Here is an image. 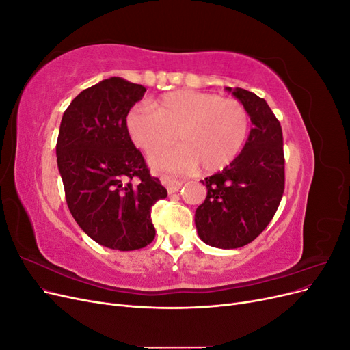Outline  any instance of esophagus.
<instances>
[{"label": "esophagus", "instance_id": "obj_1", "mask_svg": "<svg viewBox=\"0 0 350 350\" xmlns=\"http://www.w3.org/2000/svg\"><path fill=\"white\" fill-rule=\"evenodd\" d=\"M161 179H162V183L166 187L169 194L178 193L179 188L183 187V181H179V179H175V178H171V176H162Z\"/></svg>", "mask_w": 350, "mask_h": 350}]
</instances>
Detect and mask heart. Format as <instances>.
<instances>
[{"label": "heart", "instance_id": "1", "mask_svg": "<svg viewBox=\"0 0 350 350\" xmlns=\"http://www.w3.org/2000/svg\"><path fill=\"white\" fill-rule=\"evenodd\" d=\"M125 126L133 143L146 153L169 146L175 139L181 143L176 149L150 156L157 169L184 171L200 165L211 174L239 156L248 140L251 116L238 99L178 90L163 94L152 107L135 105L125 116Z\"/></svg>", "mask_w": 350, "mask_h": 350}]
</instances>
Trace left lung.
Wrapping results in <instances>:
<instances>
[{
	"instance_id": "left-lung-1",
	"label": "left lung",
	"mask_w": 350,
	"mask_h": 350,
	"mask_svg": "<svg viewBox=\"0 0 350 350\" xmlns=\"http://www.w3.org/2000/svg\"><path fill=\"white\" fill-rule=\"evenodd\" d=\"M245 105L252 122L239 156L224 171L204 178V203L196 210L198 237L207 245L232 250L247 245L267 228L284 191L283 134L262 98L226 88Z\"/></svg>"
}]
</instances>
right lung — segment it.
Returning <instances> with one entry per match:
<instances>
[{"mask_svg": "<svg viewBox=\"0 0 350 350\" xmlns=\"http://www.w3.org/2000/svg\"><path fill=\"white\" fill-rule=\"evenodd\" d=\"M146 88L102 80L72 99L62 115L57 162L77 225L103 247L140 250L154 239L150 211L167 196L126 131L125 116Z\"/></svg>", "mask_w": 350, "mask_h": 350, "instance_id": "add662e5", "label": "right lung"}]
</instances>
